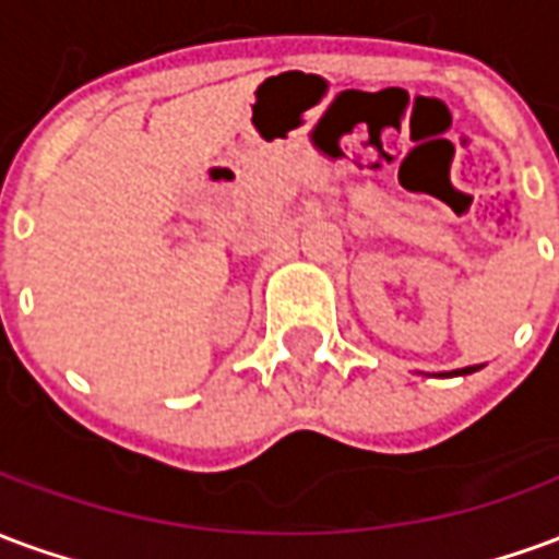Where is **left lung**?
Here are the masks:
<instances>
[{
	"instance_id": "obj_1",
	"label": "left lung",
	"mask_w": 559,
	"mask_h": 559,
	"mask_svg": "<svg viewBox=\"0 0 559 559\" xmlns=\"http://www.w3.org/2000/svg\"><path fill=\"white\" fill-rule=\"evenodd\" d=\"M473 371H479L476 365H469V368H461V371H452V374H473Z\"/></svg>"
}]
</instances>
